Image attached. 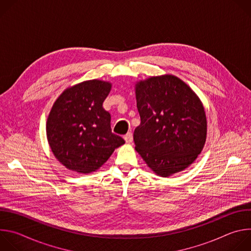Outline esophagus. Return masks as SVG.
<instances>
[{
	"instance_id": "obj_1",
	"label": "esophagus",
	"mask_w": 251,
	"mask_h": 251,
	"mask_svg": "<svg viewBox=\"0 0 251 251\" xmlns=\"http://www.w3.org/2000/svg\"><path fill=\"white\" fill-rule=\"evenodd\" d=\"M124 139L126 141V143H132L133 141V134L131 132H128L125 136H124Z\"/></svg>"
}]
</instances>
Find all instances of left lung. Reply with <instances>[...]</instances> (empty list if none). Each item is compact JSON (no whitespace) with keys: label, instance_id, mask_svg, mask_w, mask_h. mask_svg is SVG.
Wrapping results in <instances>:
<instances>
[{"label":"left lung","instance_id":"left-lung-1","mask_svg":"<svg viewBox=\"0 0 251 251\" xmlns=\"http://www.w3.org/2000/svg\"><path fill=\"white\" fill-rule=\"evenodd\" d=\"M141 123L135 149L157 175L169 176L188 168L206 139V117L197 94L174 75L153 76L135 87Z\"/></svg>","mask_w":251,"mask_h":251}]
</instances>
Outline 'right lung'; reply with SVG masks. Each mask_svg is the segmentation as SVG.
Listing matches in <instances>:
<instances>
[{
	"label": "right lung",
	"mask_w": 251,
	"mask_h": 251,
	"mask_svg": "<svg viewBox=\"0 0 251 251\" xmlns=\"http://www.w3.org/2000/svg\"><path fill=\"white\" fill-rule=\"evenodd\" d=\"M111 83L92 79L65 89L54 102L47 136L54 157L68 170H98L125 141L112 133L111 116L102 104Z\"/></svg>",
	"instance_id": "obj_1"
}]
</instances>
